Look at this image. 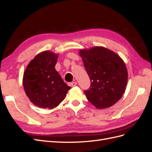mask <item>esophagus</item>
Returning <instances> with one entry per match:
<instances>
[{
  "mask_svg": "<svg viewBox=\"0 0 152 152\" xmlns=\"http://www.w3.org/2000/svg\"><path fill=\"white\" fill-rule=\"evenodd\" d=\"M70 84H71L72 87H75V86H77V82H72Z\"/></svg>",
  "mask_w": 152,
  "mask_h": 152,
  "instance_id": "obj_1",
  "label": "esophagus"
}]
</instances>
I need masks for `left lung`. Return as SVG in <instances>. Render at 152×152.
Wrapping results in <instances>:
<instances>
[{"label": "left lung", "instance_id": "8db88e82", "mask_svg": "<svg viewBox=\"0 0 152 152\" xmlns=\"http://www.w3.org/2000/svg\"><path fill=\"white\" fill-rule=\"evenodd\" d=\"M79 53L91 80L90 89L84 91L89 102L98 109L115 104L125 93L127 83L123 59L102 46L80 49Z\"/></svg>", "mask_w": 152, "mask_h": 152}]
</instances>
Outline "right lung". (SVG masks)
<instances>
[{
	"instance_id": "add662e5",
	"label": "right lung",
	"mask_w": 152,
	"mask_h": 152,
	"mask_svg": "<svg viewBox=\"0 0 152 152\" xmlns=\"http://www.w3.org/2000/svg\"><path fill=\"white\" fill-rule=\"evenodd\" d=\"M58 54L49 50L37 54L25 70L23 85L30 102L41 108H56L71 89L55 69Z\"/></svg>"
}]
</instances>
